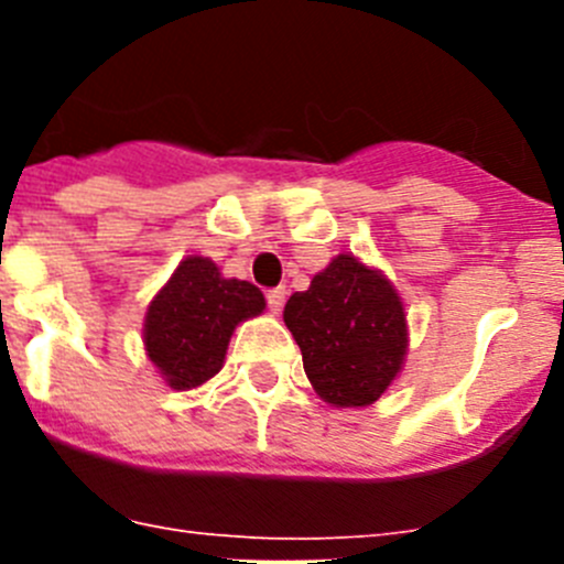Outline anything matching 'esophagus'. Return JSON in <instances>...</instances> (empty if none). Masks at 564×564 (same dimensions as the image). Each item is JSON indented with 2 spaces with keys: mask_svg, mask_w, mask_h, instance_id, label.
Returning <instances> with one entry per match:
<instances>
[{
  "mask_svg": "<svg viewBox=\"0 0 564 564\" xmlns=\"http://www.w3.org/2000/svg\"><path fill=\"white\" fill-rule=\"evenodd\" d=\"M265 299H268V311L279 313L282 311V305H285V288H271V291L265 293Z\"/></svg>",
  "mask_w": 564,
  "mask_h": 564,
  "instance_id": "34e87169",
  "label": "esophagus"
}]
</instances>
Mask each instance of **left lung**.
I'll return each instance as SVG.
<instances>
[{
    "label": "left lung",
    "instance_id": "obj_1",
    "mask_svg": "<svg viewBox=\"0 0 564 564\" xmlns=\"http://www.w3.org/2000/svg\"><path fill=\"white\" fill-rule=\"evenodd\" d=\"M285 325L313 390L336 406L378 401L406 356L401 296L350 253H338L307 291L288 299Z\"/></svg>",
    "mask_w": 564,
    "mask_h": 564
}]
</instances>
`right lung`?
<instances>
[{
	"label": "right lung",
	"instance_id": "add662e5",
	"mask_svg": "<svg viewBox=\"0 0 564 564\" xmlns=\"http://www.w3.org/2000/svg\"><path fill=\"white\" fill-rule=\"evenodd\" d=\"M262 311L259 288L220 276L212 259L188 257L149 305L147 352L172 390H192L220 372L234 327Z\"/></svg>",
	"mask_w": 564,
	"mask_h": 564
}]
</instances>
